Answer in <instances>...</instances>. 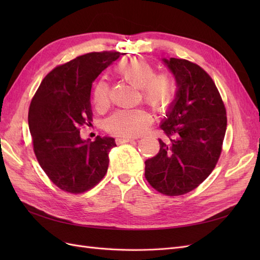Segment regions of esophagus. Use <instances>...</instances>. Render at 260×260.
Masks as SVG:
<instances>
[{
	"label": "esophagus",
	"instance_id": "34e87169",
	"mask_svg": "<svg viewBox=\"0 0 260 260\" xmlns=\"http://www.w3.org/2000/svg\"><path fill=\"white\" fill-rule=\"evenodd\" d=\"M132 141H135V139L132 138H122V137H119L116 139V143L117 144H122V143H128V142H132Z\"/></svg>",
	"mask_w": 260,
	"mask_h": 260
}]
</instances>
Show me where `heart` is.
<instances>
[{"instance_id": "b5f03b06", "label": "heart", "mask_w": 260, "mask_h": 260, "mask_svg": "<svg viewBox=\"0 0 260 260\" xmlns=\"http://www.w3.org/2000/svg\"><path fill=\"white\" fill-rule=\"evenodd\" d=\"M118 73L125 81L140 89L145 103L155 111H166L175 100L177 84L174 76L168 73L156 74L154 67L144 59L124 60L118 66ZM93 100L99 111L108 106V86L104 81L96 84ZM151 120V115L144 109H120L107 118L105 127L115 136L136 137L146 130Z\"/></svg>"}]
</instances>
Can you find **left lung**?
I'll use <instances>...</instances> for the list:
<instances>
[{
  "instance_id": "left-lung-1",
  "label": "left lung",
  "mask_w": 260,
  "mask_h": 260,
  "mask_svg": "<svg viewBox=\"0 0 260 260\" xmlns=\"http://www.w3.org/2000/svg\"><path fill=\"white\" fill-rule=\"evenodd\" d=\"M174 76L177 91L160 129L156 156L145 160V178L155 190L177 196L191 192L215 168L226 130L221 96L209 75L185 59L162 58Z\"/></svg>"
}]
</instances>
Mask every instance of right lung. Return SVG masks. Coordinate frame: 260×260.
Returning a JSON list of instances; mask_svg holds the SVG:
<instances>
[{
	"label": "right lung",
	"instance_id": "add662e5",
	"mask_svg": "<svg viewBox=\"0 0 260 260\" xmlns=\"http://www.w3.org/2000/svg\"><path fill=\"white\" fill-rule=\"evenodd\" d=\"M119 56L118 52H93L54 68L31 101L28 123L35 154L62 191L82 193L106 175L115 139L83 140L80 127L92 121L93 81Z\"/></svg>",
	"mask_w": 260,
	"mask_h": 260
}]
</instances>
